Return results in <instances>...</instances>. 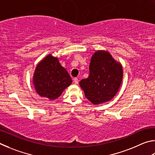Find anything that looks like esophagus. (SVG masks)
<instances>
[{
	"label": "esophagus",
	"instance_id": "obj_1",
	"mask_svg": "<svg viewBox=\"0 0 155 155\" xmlns=\"http://www.w3.org/2000/svg\"><path fill=\"white\" fill-rule=\"evenodd\" d=\"M73 82H74V83L75 84H78V82H79V80H78V79L77 78H75L73 79Z\"/></svg>",
	"mask_w": 155,
	"mask_h": 155
}]
</instances>
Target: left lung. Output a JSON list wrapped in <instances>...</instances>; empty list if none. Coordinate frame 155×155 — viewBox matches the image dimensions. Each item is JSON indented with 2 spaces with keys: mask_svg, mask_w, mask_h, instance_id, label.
<instances>
[{
  "mask_svg": "<svg viewBox=\"0 0 155 155\" xmlns=\"http://www.w3.org/2000/svg\"><path fill=\"white\" fill-rule=\"evenodd\" d=\"M90 74L80 82L85 97L94 105H99L113 99L120 88L123 69L107 50H98L92 56Z\"/></svg>",
  "mask_w": 155,
  "mask_h": 155,
  "instance_id": "1",
  "label": "left lung"
}]
</instances>
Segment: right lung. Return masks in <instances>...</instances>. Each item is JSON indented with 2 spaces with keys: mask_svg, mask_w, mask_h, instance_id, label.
<instances>
[{
  "mask_svg": "<svg viewBox=\"0 0 155 155\" xmlns=\"http://www.w3.org/2000/svg\"><path fill=\"white\" fill-rule=\"evenodd\" d=\"M37 93L50 100H55L72 80L66 69L61 66L58 58L48 54L37 64L32 78Z\"/></svg>",
  "mask_w": 155,
  "mask_h": 155,
  "instance_id": "obj_1",
  "label": "right lung"
}]
</instances>
